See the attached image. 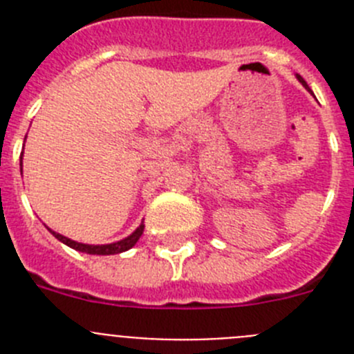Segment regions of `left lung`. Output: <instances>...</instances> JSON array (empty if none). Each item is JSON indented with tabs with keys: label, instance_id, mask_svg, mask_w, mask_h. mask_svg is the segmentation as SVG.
Wrapping results in <instances>:
<instances>
[{
	"label": "left lung",
	"instance_id": "obj_1",
	"mask_svg": "<svg viewBox=\"0 0 354 354\" xmlns=\"http://www.w3.org/2000/svg\"><path fill=\"white\" fill-rule=\"evenodd\" d=\"M298 80H299V81H301V84H303V86H305V88H308V84H306V83H305V80H303V77H301V76H298Z\"/></svg>",
	"mask_w": 354,
	"mask_h": 354
}]
</instances>
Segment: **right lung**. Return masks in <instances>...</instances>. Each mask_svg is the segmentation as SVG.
<instances>
[{"label": "right lung", "instance_id": "obj_1", "mask_svg": "<svg viewBox=\"0 0 354 354\" xmlns=\"http://www.w3.org/2000/svg\"><path fill=\"white\" fill-rule=\"evenodd\" d=\"M21 167H23V162H21ZM143 228H145V225L142 223L138 228H136V230H134L133 234H131L129 237L118 241V243H111V245H83V243H76V241L68 239V237L62 236V234L53 232L51 228H49V230H51V234L56 237V239L62 241V243H65V245L71 246V248L77 250V252L90 253V255H115V253H122V252H126V250L133 248V246L136 245V241L142 237Z\"/></svg>", "mask_w": 354, "mask_h": 354}]
</instances>
